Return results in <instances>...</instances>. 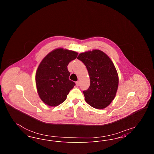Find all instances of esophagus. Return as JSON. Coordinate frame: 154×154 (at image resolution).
Wrapping results in <instances>:
<instances>
[{"instance_id": "obj_1", "label": "esophagus", "mask_w": 154, "mask_h": 154, "mask_svg": "<svg viewBox=\"0 0 154 154\" xmlns=\"http://www.w3.org/2000/svg\"><path fill=\"white\" fill-rule=\"evenodd\" d=\"M75 84H76V85H77V86H79L80 82H79V81H76V82H75Z\"/></svg>"}]
</instances>
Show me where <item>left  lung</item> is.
<instances>
[{"label": "left lung", "mask_w": 154, "mask_h": 154, "mask_svg": "<svg viewBox=\"0 0 154 154\" xmlns=\"http://www.w3.org/2000/svg\"><path fill=\"white\" fill-rule=\"evenodd\" d=\"M77 59L86 66L90 78L89 87L83 91L86 102L97 109L106 108L117 91L119 79L114 63L99 50L81 53Z\"/></svg>", "instance_id": "obj_1"}]
</instances>
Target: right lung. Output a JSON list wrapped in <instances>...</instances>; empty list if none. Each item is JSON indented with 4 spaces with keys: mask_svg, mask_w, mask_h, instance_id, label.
<instances>
[{
    "mask_svg": "<svg viewBox=\"0 0 154 154\" xmlns=\"http://www.w3.org/2000/svg\"><path fill=\"white\" fill-rule=\"evenodd\" d=\"M78 54L73 51L57 48L40 62L36 73V84L38 96L45 104L57 106L66 100L75 85L69 80L67 65Z\"/></svg>",
    "mask_w": 154,
    "mask_h": 154,
    "instance_id": "1",
    "label": "right lung"
}]
</instances>
